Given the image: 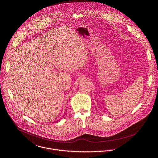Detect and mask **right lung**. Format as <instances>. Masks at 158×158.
I'll return each mask as SVG.
<instances>
[{
  "label": "right lung",
  "instance_id": "add662e5",
  "mask_svg": "<svg viewBox=\"0 0 158 158\" xmlns=\"http://www.w3.org/2000/svg\"><path fill=\"white\" fill-rule=\"evenodd\" d=\"M57 122H58V121H57Z\"/></svg>",
  "mask_w": 158,
  "mask_h": 158
}]
</instances>
